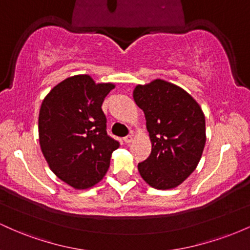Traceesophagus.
<instances>
[{
  "mask_svg": "<svg viewBox=\"0 0 250 250\" xmlns=\"http://www.w3.org/2000/svg\"><path fill=\"white\" fill-rule=\"evenodd\" d=\"M123 141H125V145H130V143L133 142V135H128V136H125V139H123Z\"/></svg>",
  "mask_w": 250,
  "mask_h": 250,
  "instance_id": "1",
  "label": "esophagus"
}]
</instances>
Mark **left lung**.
I'll use <instances>...</instances> for the list:
<instances>
[{"instance_id":"left-lung-1","label":"left lung","mask_w":250,"mask_h":250,"mask_svg":"<svg viewBox=\"0 0 250 250\" xmlns=\"http://www.w3.org/2000/svg\"><path fill=\"white\" fill-rule=\"evenodd\" d=\"M134 101L142 109L151 153L137 169L155 189H173L195 170L206 145V119L200 104L179 85L154 80L137 84Z\"/></svg>"}]
</instances>
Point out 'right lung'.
Segmentation results:
<instances>
[{
  "mask_svg": "<svg viewBox=\"0 0 250 250\" xmlns=\"http://www.w3.org/2000/svg\"><path fill=\"white\" fill-rule=\"evenodd\" d=\"M114 88V83L75 75L56 84L43 100L40 147L51 171L70 187L88 189L100 182L119 148V142L107 135L101 108Z\"/></svg>",
  "mask_w": 250,
  "mask_h": 250,
  "instance_id": "add662e5",
  "label": "right lung"
}]
</instances>
